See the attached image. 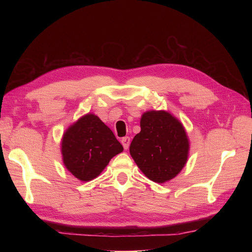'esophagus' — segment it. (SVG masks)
Masks as SVG:
<instances>
[{
    "label": "esophagus",
    "mask_w": 252,
    "mask_h": 252,
    "mask_svg": "<svg viewBox=\"0 0 252 252\" xmlns=\"http://www.w3.org/2000/svg\"><path fill=\"white\" fill-rule=\"evenodd\" d=\"M130 142H131V140H130V137L129 136H126V137H123L122 140H121V144H122V146H123V148L126 149L129 148V146H130Z\"/></svg>",
    "instance_id": "obj_1"
}]
</instances>
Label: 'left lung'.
I'll return each mask as SVG.
<instances>
[{"mask_svg":"<svg viewBox=\"0 0 252 252\" xmlns=\"http://www.w3.org/2000/svg\"><path fill=\"white\" fill-rule=\"evenodd\" d=\"M130 154L151 181L162 184L185 167L189 140L182 122L167 110H148L142 115L141 132L133 138Z\"/></svg>","mask_w":252,"mask_h":252,"instance_id":"left-lung-1","label":"left lung"}]
</instances>
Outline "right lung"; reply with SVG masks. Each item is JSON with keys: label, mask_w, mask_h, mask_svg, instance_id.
Here are the masks:
<instances>
[{"label": "right lung", "mask_w": 252, "mask_h": 252, "mask_svg": "<svg viewBox=\"0 0 252 252\" xmlns=\"http://www.w3.org/2000/svg\"><path fill=\"white\" fill-rule=\"evenodd\" d=\"M61 147L63 165L82 182L97 178L111 158L123 151L109 127L90 112L68 126Z\"/></svg>", "instance_id": "right-lung-1"}]
</instances>
